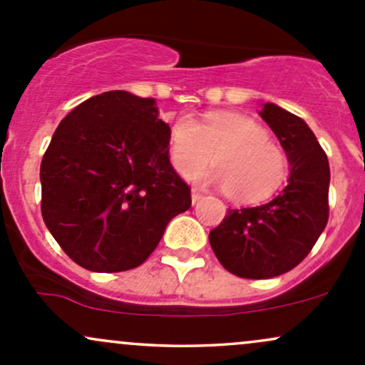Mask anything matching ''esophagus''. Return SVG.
I'll return each mask as SVG.
<instances>
[{
	"label": "esophagus",
	"mask_w": 365,
	"mask_h": 365,
	"mask_svg": "<svg viewBox=\"0 0 365 365\" xmlns=\"http://www.w3.org/2000/svg\"><path fill=\"white\" fill-rule=\"evenodd\" d=\"M202 199V194L199 190H192V204H195V202H199Z\"/></svg>",
	"instance_id": "1"
}]
</instances>
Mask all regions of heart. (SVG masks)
<instances>
[{"label": "heart", "mask_w": 365, "mask_h": 365, "mask_svg": "<svg viewBox=\"0 0 365 365\" xmlns=\"http://www.w3.org/2000/svg\"><path fill=\"white\" fill-rule=\"evenodd\" d=\"M211 153L215 166L202 170ZM168 155L180 176L220 187L239 204L265 201L287 176L286 154L265 128L234 112H211L201 123L187 114L176 118L168 131Z\"/></svg>", "instance_id": "obj_1"}]
</instances>
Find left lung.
Returning <instances> with one entry per match:
<instances>
[{
	"label": "left lung",
	"mask_w": 365,
	"mask_h": 365,
	"mask_svg": "<svg viewBox=\"0 0 365 365\" xmlns=\"http://www.w3.org/2000/svg\"><path fill=\"white\" fill-rule=\"evenodd\" d=\"M259 115L289 161L286 189L262 206L228 210L210 232L218 262L244 279L277 277L302 263L329 218V163L314 131L275 103H265Z\"/></svg>",
	"instance_id": "1"
}]
</instances>
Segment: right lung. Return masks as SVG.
<instances>
[{"instance_id": "obj_1", "label": "right lung", "mask_w": 365, "mask_h": 365, "mask_svg": "<svg viewBox=\"0 0 365 365\" xmlns=\"http://www.w3.org/2000/svg\"><path fill=\"white\" fill-rule=\"evenodd\" d=\"M154 98L114 90L79 103L43 155L41 213L66 255L91 272L142 265L166 225L190 207L168 155Z\"/></svg>"}]
</instances>
